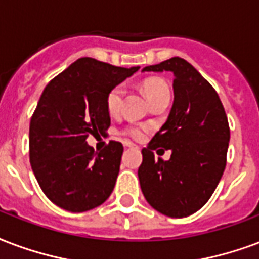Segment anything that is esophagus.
<instances>
[{
    "label": "esophagus",
    "instance_id": "esophagus-1",
    "mask_svg": "<svg viewBox=\"0 0 259 259\" xmlns=\"http://www.w3.org/2000/svg\"><path fill=\"white\" fill-rule=\"evenodd\" d=\"M124 147H127V148H137L135 144H132L129 141H124Z\"/></svg>",
    "mask_w": 259,
    "mask_h": 259
}]
</instances>
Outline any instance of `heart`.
I'll return each mask as SVG.
<instances>
[{
    "instance_id": "b5f03b06",
    "label": "heart",
    "mask_w": 259,
    "mask_h": 259,
    "mask_svg": "<svg viewBox=\"0 0 259 259\" xmlns=\"http://www.w3.org/2000/svg\"><path fill=\"white\" fill-rule=\"evenodd\" d=\"M143 91H144L145 96L149 101H152L154 99L159 97V96L163 95H170V91H168L167 83L159 78H149L147 81L143 82ZM122 96H123V88L120 85L112 88L108 95H107V100H105V104H107V110L111 115L118 114L120 110V104H122ZM124 133L127 136H130L132 139H143V136L145 133L144 126H139V124H135V126H129L127 129L124 130Z\"/></svg>"
}]
</instances>
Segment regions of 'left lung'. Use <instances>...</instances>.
I'll list each match as a JSON object with an SVG mask.
<instances>
[{
    "label": "left lung",
    "mask_w": 259,
    "mask_h": 259,
    "mask_svg": "<svg viewBox=\"0 0 259 259\" xmlns=\"http://www.w3.org/2000/svg\"><path fill=\"white\" fill-rule=\"evenodd\" d=\"M143 71L173 72L174 101L166 123L141 151V191L156 211L188 217L211 198L227 166L231 137L227 114L214 88L181 57ZM159 146L172 151L168 161L154 158Z\"/></svg>",
    "instance_id": "left-lung-1"
}]
</instances>
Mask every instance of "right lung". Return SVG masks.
<instances>
[{
	"mask_svg": "<svg viewBox=\"0 0 259 259\" xmlns=\"http://www.w3.org/2000/svg\"><path fill=\"white\" fill-rule=\"evenodd\" d=\"M137 70L82 57L42 92L30 120V163L44 193L59 207L88 211L114 191L123 145L110 141L95 152L86 139L110 127L107 95Z\"/></svg>",
	"mask_w": 259,
	"mask_h": 259,
	"instance_id": "1",
	"label": "right lung"
}]
</instances>
